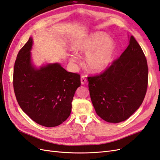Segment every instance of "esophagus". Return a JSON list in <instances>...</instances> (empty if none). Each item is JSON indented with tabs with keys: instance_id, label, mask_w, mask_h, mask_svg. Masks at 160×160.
I'll use <instances>...</instances> for the list:
<instances>
[{
	"instance_id": "esophagus-1",
	"label": "esophagus",
	"mask_w": 160,
	"mask_h": 160,
	"mask_svg": "<svg viewBox=\"0 0 160 160\" xmlns=\"http://www.w3.org/2000/svg\"><path fill=\"white\" fill-rule=\"evenodd\" d=\"M80 80H81V84H85L86 82H87V78H85V76H83V75L81 76Z\"/></svg>"
}]
</instances>
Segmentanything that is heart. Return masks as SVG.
I'll return each instance as SVG.
<instances>
[{
    "label": "heart",
    "mask_w": 160,
    "mask_h": 160,
    "mask_svg": "<svg viewBox=\"0 0 160 160\" xmlns=\"http://www.w3.org/2000/svg\"><path fill=\"white\" fill-rule=\"evenodd\" d=\"M116 50V44L105 34L96 32L78 42L73 47L76 53H87L85 61L92 72H98L107 68L111 63ZM70 60L76 62V57L72 56Z\"/></svg>",
    "instance_id": "b5f03b06"
}]
</instances>
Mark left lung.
I'll return each mask as SVG.
<instances>
[{"instance_id":"8db88e82","label":"left lung","mask_w":160,"mask_h":160,"mask_svg":"<svg viewBox=\"0 0 160 160\" xmlns=\"http://www.w3.org/2000/svg\"><path fill=\"white\" fill-rule=\"evenodd\" d=\"M88 80L91 101L101 118L119 123L132 116L144 100L148 84L147 59L134 36L119 58Z\"/></svg>"}]
</instances>
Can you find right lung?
Instances as JSON below:
<instances>
[{
  "instance_id": "1",
  "label": "right lung",
  "mask_w": 160,
  "mask_h": 160,
  "mask_svg": "<svg viewBox=\"0 0 160 160\" xmlns=\"http://www.w3.org/2000/svg\"><path fill=\"white\" fill-rule=\"evenodd\" d=\"M32 46L30 38L15 60L13 82L16 99L37 124L59 126L70 115L73 97L81 84L80 76L67 72L59 63L35 68L31 62Z\"/></svg>"
}]
</instances>
